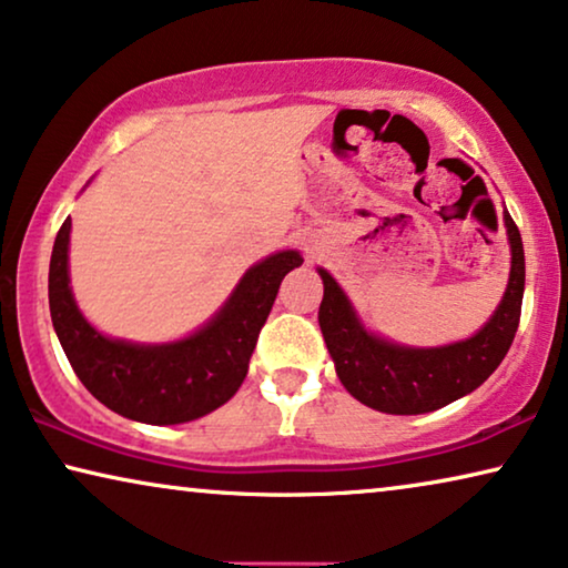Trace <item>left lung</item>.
Wrapping results in <instances>:
<instances>
[{
  "mask_svg": "<svg viewBox=\"0 0 568 568\" xmlns=\"http://www.w3.org/2000/svg\"><path fill=\"white\" fill-rule=\"evenodd\" d=\"M503 219L510 242V277L500 306L487 324L462 342L408 346L369 332L332 273L316 267L324 281L318 326L346 393L379 413L418 416L477 390L500 367L518 332L526 291V255L520 232L507 211H503Z\"/></svg>",
  "mask_w": 568,
  "mask_h": 568,
  "instance_id": "obj_1",
  "label": "left lung"
}]
</instances>
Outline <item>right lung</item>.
Masks as SVG:
<instances>
[{
    "mask_svg": "<svg viewBox=\"0 0 568 568\" xmlns=\"http://www.w3.org/2000/svg\"><path fill=\"white\" fill-rule=\"evenodd\" d=\"M71 219L55 236L48 273L50 318L71 367L109 410L150 426H175L216 410L247 377L260 328L277 287L303 265L298 250H281L252 265L224 306L196 332L165 344L101 334L83 316L68 273Z\"/></svg>",
    "mask_w": 568,
    "mask_h": 568,
    "instance_id": "1",
    "label": "right lung"
}]
</instances>
